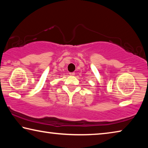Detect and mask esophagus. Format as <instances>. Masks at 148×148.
I'll use <instances>...</instances> for the list:
<instances>
[{
  "instance_id": "1",
  "label": "esophagus",
  "mask_w": 148,
  "mask_h": 148,
  "mask_svg": "<svg viewBox=\"0 0 148 148\" xmlns=\"http://www.w3.org/2000/svg\"><path fill=\"white\" fill-rule=\"evenodd\" d=\"M69 74L71 75V76H74V75H75V73H74V72H70Z\"/></svg>"
}]
</instances>
